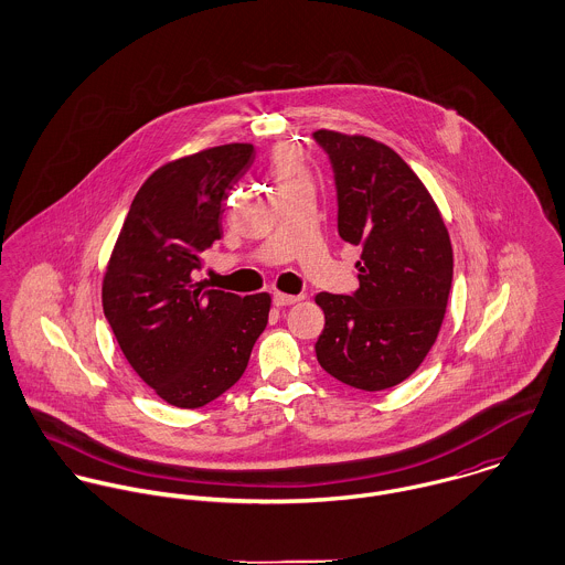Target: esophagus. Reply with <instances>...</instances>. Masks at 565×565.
I'll return each mask as SVG.
<instances>
[{
	"label": "esophagus",
	"instance_id": "1",
	"mask_svg": "<svg viewBox=\"0 0 565 565\" xmlns=\"http://www.w3.org/2000/svg\"><path fill=\"white\" fill-rule=\"evenodd\" d=\"M300 300H302V296H289V294H280V291L274 294V305L276 307H291V305H296Z\"/></svg>",
	"mask_w": 565,
	"mask_h": 565
}]
</instances>
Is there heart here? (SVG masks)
Masks as SVG:
<instances>
[{
	"mask_svg": "<svg viewBox=\"0 0 565 565\" xmlns=\"http://www.w3.org/2000/svg\"><path fill=\"white\" fill-rule=\"evenodd\" d=\"M269 173L278 184V191H291L300 186H313L311 169L302 152L294 146H278L269 159Z\"/></svg>",
	"mask_w": 565,
	"mask_h": 565,
	"instance_id": "1",
	"label": "heart"
}]
</instances>
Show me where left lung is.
<instances>
[{
	"label": "left lung",
	"instance_id": "obj_1",
	"mask_svg": "<svg viewBox=\"0 0 565 565\" xmlns=\"http://www.w3.org/2000/svg\"><path fill=\"white\" fill-rule=\"evenodd\" d=\"M339 200V237L361 245L354 296L318 294L316 354L337 381L383 392L401 385L437 341L452 285V245L417 173L385 143L318 130Z\"/></svg>",
	"mask_w": 565,
	"mask_h": 565
}]
</instances>
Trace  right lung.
I'll list each match as a JSON object with an SVG mask.
<instances>
[{
	"instance_id": "add662e5",
	"label": "right lung",
	"mask_w": 565,
	"mask_h": 565,
	"mask_svg": "<svg viewBox=\"0 0 565 565\" xmlns=\"http://www.w3.org/2000/svg\"><path fill=\"white\" fill-rule=\"evenodd\" d=\"M252 143L164 162L139 189L110 252L102 307L115 339L167 404L198 408L242 379L271 296H237L193 280L222 239L228 191L254 162Z\"/></svg>"
}]
</instances>
